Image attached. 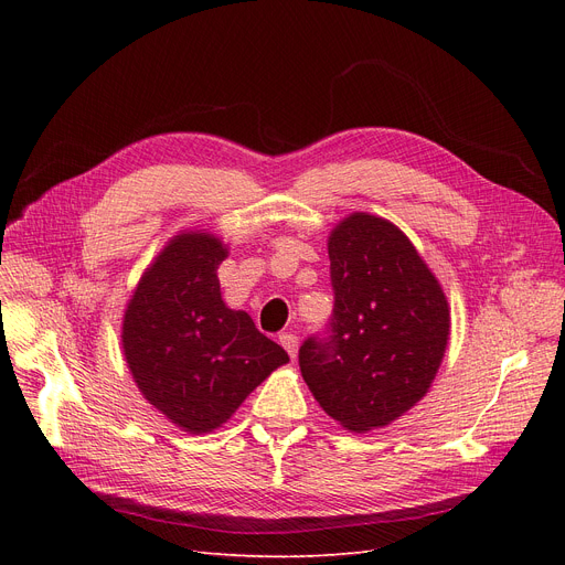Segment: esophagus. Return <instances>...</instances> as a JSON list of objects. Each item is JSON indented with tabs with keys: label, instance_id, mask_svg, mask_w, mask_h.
<instances>
[{
	"label": "esophagus",
	"instance_id": "esophagus-1",
	"mask_svg": "<svg viewBox=\"0 0 565 565\" xmlns=\"http://www.w3.org/2000/svg\"><path fill=\"white\" fill-rule=\"evenodd\" d=\"M279 343H281L284 350L288 352L290 360L298 358V337L290 334V332H284V334H279Z\"/></svg>",
	"mask_w": 565,
	"mask_h": 565
}]
</instances>
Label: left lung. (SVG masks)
<instances>
[{"mask_svg": "<svg viewBox=\"0 0 565 565\" xmlns=\"http://www.w3.org/2000/svg\"><path fill=\"white\" fill-rule=\"evenodd\" d=\"M328 252L332 334L302 343L300 371L345 430L384 428L428 394L451 334L449 300L390 220L350 213L330 231Z\"/></svg>", "mask_w": 565, "mask_h": 565, "instance_id": "8db88e82", "label": "left lung"}]
</instances>
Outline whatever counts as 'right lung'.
I'll return each mask as SVG.
<instances>
[{
    "instance_id": "1",
    "label": "right lung",
    "mask_w": 565,
    "mask_h": 565,
    "mask_svg": "<svg viewBox=\"0 0 565 565\" xmlns=\"http://www.w3.org/2000/svg\"><path fill=\"white\" fill-rule=\"evenodd\" d=\"M222 237L175 233L146 267L124 311L121 345L141 396L190 435L222 428L258 384L288 362L247 311L222 300Z\"/></svg>"
}]
</instances>
